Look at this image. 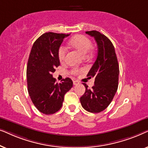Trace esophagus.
<instances>
[{
  "label": "esophagus",
  "instance_id": "obj_1",
  "mask_svg": "<svg viewBox=\"0 0 148 148\" xmlns=\"http://www.w3.org/2000/svg\"><path fill=\"white\" fill-rule=\"evenodd\" d=\"M79 84V82H77V81L73 80V85H75V86H76V85H77Z\"/></svg>",
  "mask_w": 148,
  "mask_h": 148
}]
</instances>
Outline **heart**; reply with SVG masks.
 <instances>
[{
	"mask_svg": "<svg viewBox=\"0 0 148 148\" xmlns=\"http://www.w3.org/2000/svg\"><path fill=\"white\" fill-rule=\"evenodd\" d=\"M69 44L73 48H75L81 54H86L92 47V43L91 40L88 37L84 35H77L72 38L69 41ZM66 48L63 46H61L58 48V59L60 62H64L66 58ZM80 70L79 69H73L71 71V73L73 75H77L79 73Z\"/></svg>",
	"mask_w": 148,
	"mask_h": 148,
	"instance_id": "1",
	"label": "heart"
}]
</instances>
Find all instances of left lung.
Wrapping results in <instances>:
<instances>
[{"mask_svg":"<svg viewBox=\"0 0 148 148\" xmlns=\"http://www.w3.org/2000/svg\"><path fill=\"white\" fill-rule=\"evenodd\" d=\"M86 33L94 37L98 45V55L87 75L94 77V86L88 89L80 98L82 106L90 112L98 113L105 110L112 102L118 89L119 66L114 46L110 40L98 31Z\"/></svg>","mask_w":148,"mask_h":148,"instance_id":"8db88e82","label":"left lung"}]
</instances>
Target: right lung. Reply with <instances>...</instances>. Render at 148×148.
<instances>
[{
  "label": "right lung",
  "instance_id": "obj_1",
  "mask_svg": "<svg viewBox=\"0 0 148 148\" xmlns=\"http://www.w3.org/2000/svg\"><path fill=\"white\" fill-rule=\"evenodd\" d=\"M70 34L45 33L34 42L27 66V90L30 98L40 112L52 114L62 107L64 95L73 87L66 77L56 82L52 73L60 65L58 50L64 38Z\"/></svg>",
  "mask_w": 148,
  "mask_h": 148
}]
</instances>
